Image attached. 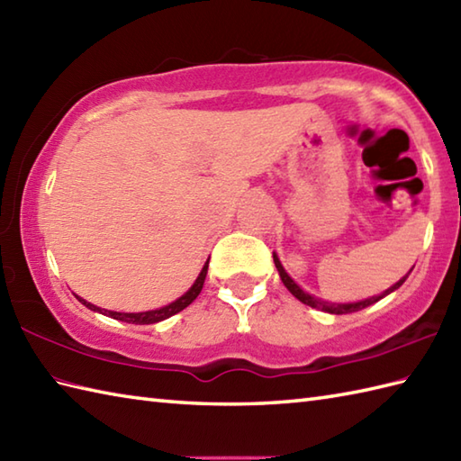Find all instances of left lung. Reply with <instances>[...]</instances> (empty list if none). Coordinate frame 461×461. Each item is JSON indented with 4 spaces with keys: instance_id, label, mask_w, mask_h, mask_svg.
I'll return each instance as SVG.
<instances>
[{
    "instance_id": "left-lung-1",
    "label": "left lung",
    "mask_w": 461,
    "mask_h": 461,
    "mask_svg": "<svg viewBox=\"0 0 461 461\" xmlns=\"http://www.w3.org/2000/svg\"><path fill=\"white\" fill-rule=\"evenodd\" d=\"M273 261H276V267H277V271H279V277H281V281H283V285H285V287L291 291V295H295L301 303H305V305H309V307H312V309H321V311H325V312H330V315H347V312H355V311H360V309H366V307H370V305H375L376 301H380L382 297H386V295H390V293H393V291H396V289L406 281V277L410 276V273H406V277H402L398 283H394L393 287L386 289L384 293H380V295H376V297H370V299L358 301V303H329V301H321V299H317V297H312V295H309V293L303 291V289L297 285V283L287 276V271L283 269L281 261H279V258L276 256V253H273Z\"/></svg>"
}]
</instances>
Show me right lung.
<instances>
[{
  "mask_svg": "<svg viewBox=\"0 0 461 461\" xmlns=\"http://www.w3.org/2000/svg\"><path fill=\"white\" fill-rule=\"evenodd\" d=\"M208 263L210 259L205 261V266L202 267L198 279L194 281V285L184 293V295L180 299H176L174 303H170V305L166 307H160V309H154V311H144V312H119V311H106V309H101V307H95L91 305L89 301H85L81 297L79 299L85 307H89L91 311H96V312H103V315L106 317H113L116 321H124V322H132V325H152V322H158V321H164L168 319L172 315H176V312H180L182 309H185L190 305V303L200 295V291L203 287V281H205V273H208Z\"/></svg>",
  "mask_w": 461,
  "mask_h": 461,
  "instance_id": "right-lung-1",
  "label": "right lung"
}]
</instances>
